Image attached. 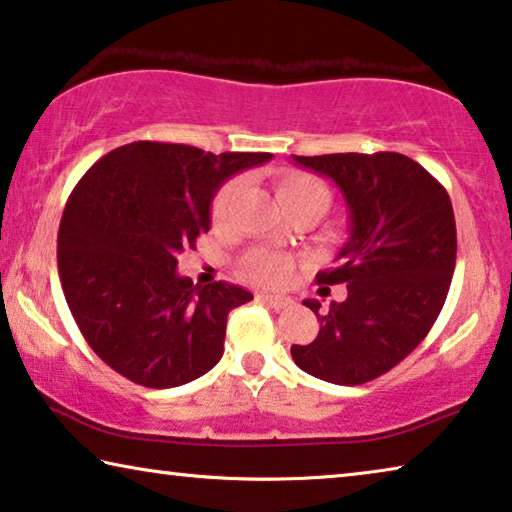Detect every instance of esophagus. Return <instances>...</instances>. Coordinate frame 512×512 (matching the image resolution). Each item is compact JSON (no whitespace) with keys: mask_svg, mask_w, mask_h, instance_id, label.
Instances as JSON below:
<instances>
[{"mask_svg":"<svg viewBox=\"0 0 512 512\" xmlns=\"http://www.w3.org/2000/svg\"><path fill=\"white\" fill-rule=\"evenodd\" d=\"M257 299L266 305H271V308H276V310L289 308V305H292V299H287V296H276V294H259Z\"/></svg>","mask_w":512,"mask_h":512,"instance_id":"obj_1","label":"esophagus"}]
</instances>
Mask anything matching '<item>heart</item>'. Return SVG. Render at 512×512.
Here are the masks:
<instances>
[{"label": "heart", "instance_id": "obj_1", "mask_svg": "<svg viewBox=\"0 0 512 512\" xmlns=\"http://www.w3.org/2000/svg\"><path fill=\"white\" fill-rule=\"evenodd\" d=\"M273 186H276L278 202L285 207L287 213H294L299 209H315L319 216L331 207L333 190L324 179H319L317 174L296 170V167H285V170H278L276 177H273ZM241 181L230 179L225 181L223 186L216 190L211 200V223L220 227L225 225L232 216L234 202L239 197ZM241 276L257 282V285H285V282L292 278L294 273V259L276 253V250L257 248L250 250V253L241 259Z\"/></svg>", "mask_w": 512, "mask_h": 512}]
</instances>
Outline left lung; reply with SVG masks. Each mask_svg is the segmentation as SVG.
<instances>
[{
    "label": "left lung",
    "instance_id": "1",
    "mask_svg": "<svg viewBox=\"0 0 512 512\" xmlns=\"http://www.w3.org/2000/svg\"><path fill=\"white\" fill-rule=\"evenodd\" d=\"M342 190L352 234L338 266L317 273L319 285H347V299L303 305L319 319L310 345H292L308 375L358 386L395 368L425 340L451 289L457 232L446 188L409 156H294ZM329 287H322V294Z\"/></svg>",
    "mask_w": 512,
    "mask_h": 512
}]
</instances>
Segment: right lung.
Masks as SVG:
<instances>
[{
	"label": "right lung",
	"mask_w": 512,
	"mask_h": 512,
	"mask_svg": "<svg viewBox=\"0 0 512 512\" xmlns=\"http://www.w3.org/2000/svg\"><path fill=\"white\" fill-rule=\"evenodd\" d=\"M271 158L142 140L105 154L73 188L57 236L61 287L89 347L121 377L172 388L220 361L227 315L253 294L193 285L177 257L209 232L220 183Z\"/></svg>",
	"instance_id": "add662e5"
}]
</instances>
